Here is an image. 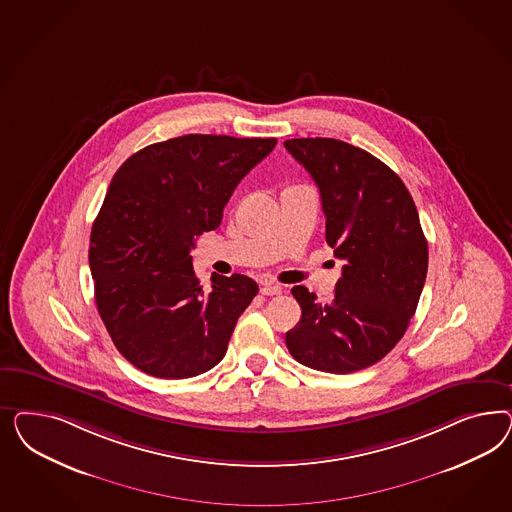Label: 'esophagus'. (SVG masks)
<instances>
[{
  "label": "esophagus",
  "instance_id": "1",
  "mask_svg": "<svg viewBox=\"0 0 512 512\" xmlns=\"http://www.w3.org/2000/svg\"><path fill=\"white\" fill-rule=\"evenodd\" d=\"M281 293V287L279 285H272V283H264L261 287V295L264 296H276Z\"/></svg>",
  "mask_w": 512,
  "mask_h": 512
}]
</instances>
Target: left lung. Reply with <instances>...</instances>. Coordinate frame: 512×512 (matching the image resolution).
<instances>
[{
  "mask_svg": "<svg viewBox=\"0 0 512 512\" xmlns=\"http://www.w3.org/2000/svg\"><path fill=\"white\" fill-rule=\"evenodd\" d=\"M283 144L319 187L326 244L343 261L330 304L293 287L302 317L287 349L319 372L364 370L402 340L419 304L428 242L417 206L400 176L362 148L321 137Z\"/></svg>",
  "mask_w": 512,
  "mask_h": 512,
  "instance_id": "left-lung-1",
  "label": "left lung"
}]
</instances>
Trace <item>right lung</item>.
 Here are the masks:
<instances>
[{"label": "right lung", "instance_id": "add662e5", "mask_svg": "<svg viewBox=\"0 0 512 512\" xmlns=\"http://www.w3.org/2000/svg\"><path fill=\"white\" fill-rule=\"evenodd\" d=\"M276 139L184 135L131 155L114 174L90 236L95 304L116 349L161 379L208 372L259 293L242 274L204 291L191 249L221 223L234 187Z\"/></svg>", "mask_w": 512, "mask_h": 512}]
</instances>
